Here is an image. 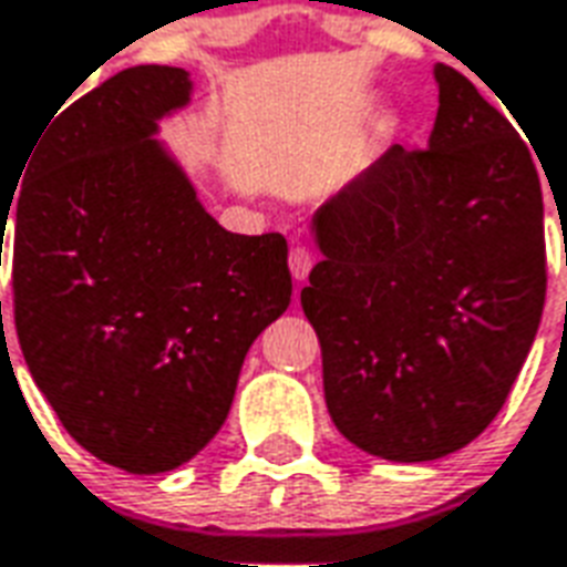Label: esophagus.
Returning a JSON list of instances; mask_svg holds the SVG:
<instances>
[{
  "instance_id": "esophagus-1",
  "label": "esophagus",
  "mask_w": 567,
  "mask_h": 567,
  "mask_svg": "<svg viewBox=\"0 0 567 567\" xmlns=\"http://www.w3.org/2000/svg\"><path fill=\"white\" fill-rule=\"evenodd\" d=\"M288 267H291V276H295L297 282H303L309 270H312V251L306 249V246H291V251H288Z\"/></svg>"
}]
</instances>
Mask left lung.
I'll return each mask as SVG.
<instances>
[{
    "mask_svg": "<svg viewBox=\"0 0 567 567\" xmlns=\"http://www.w3.org/2000/svg\"><path fill=\"white\" fill-rule=\"evenodd\" d=\"M430 146H390L312 216L324 261L300 303L327 412L393 463L465 447L502 412L547 297L544 198L526 141L435 65Z\"/></svg>",
    "mask_w": 567,
    "mask_h": 567,
    "instance_id": "left-lung-1",
    "label": "left lung"
}]
</instances>
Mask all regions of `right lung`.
I'll use <instances>...</instances> for the list:
<instances>
[{
	"label": "right lung",
	"instance_id": "1",
	"mask_svg": "<svg viewBox=\"0 0 567 567\" xmlns=\"http://www.w3.org/2000/svg\"><path fill=\"white\" fill-rule=\"evenodd\" d=\"M188 71L134 65L48 120L14 207V327L74 442L132 475L207 447L246 351L291 303L282 234H230L153 134ZM2 324V300H0Z\"/></svg>",
	"mask_w": 567,
	"mask_h": 567
}]
</instances>
